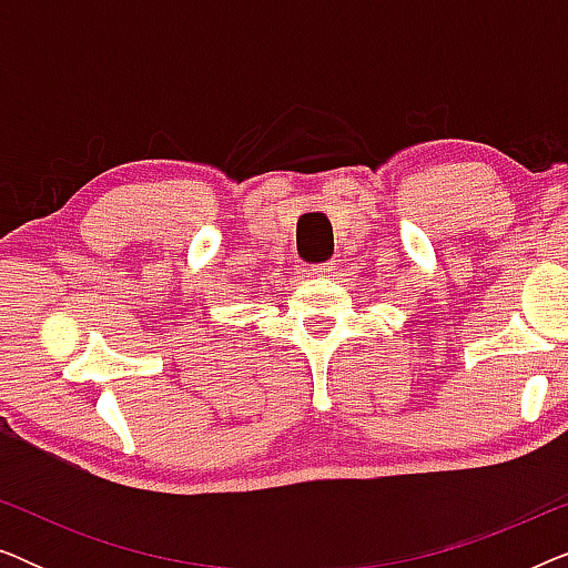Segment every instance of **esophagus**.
I'll return each instance as SVG.
<instances>
[{
	"label": "esophagus",
	"instance_id": "34e87169",
	"mask_svg": "<svg viewBox=\"0 0 568 568\" xmlns=\"http://www.w3.org/2000/svg\"><path fill=\"white\" fill-rule=\"evenodd\" d=\"M333 271H336V263H333V261H325V263H313V266H310V276H317V278H323V276H331Z\"/></svg>",
	"mask_w": 568,
	"mask_h": 568
}]
</instances>
